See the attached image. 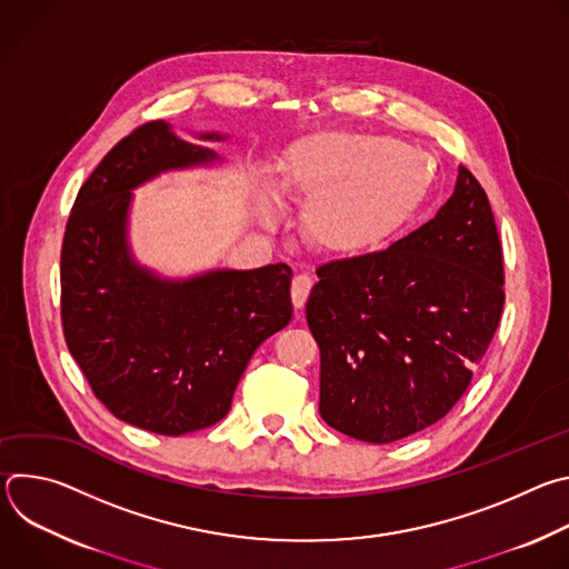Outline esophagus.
<instances>
[{"mask_svg": "<svg viewBox=\"0 0 569 569\" xmlns=\"http://www.w3.org/2000/svg\"><path fill=\"white\" fill-rule=\"evenodd\" d=\"M310 288H312V279L308 274H297L292 279V303H295V308H303Z\"/></svg>", "mask_w": 569, "mask_h": 569, "instance_id": "esophagus-1", "label": "esophagus"}]
</instances>
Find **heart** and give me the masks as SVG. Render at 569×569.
<instances>
[{
    "label": "heart",
    "instance_id": "obj_1",
    "mask_svg": "<svg viewBox=\"0 0 569 569\" xmlns=\"http://www.w3.org/2000/svg\"><path fill=\"white\" fill-rule=\"evenodd\" d=\"M423 150L385 137L319 132L290 146L277 176L281 193L306 202V231L323 248L356 252L400 227L426 193ZM277 196L261 187L259 211L277 216Z\"/></svg>",
    "mask_w": 569,
    "mask_h": 569
}]
</instances>
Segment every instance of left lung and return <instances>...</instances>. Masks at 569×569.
Here are the masks:
<instances>
[{"label": "left lung", "instance_id": "obj_1", "mask_svg": "<svg viewBox=\"0 0 569 569\" xmlns=\"http://www.w3.org/2000/svg\"><path fill=\"white\" fill-rule=\"evenodd\" d=\"M306 319L319 345V415L391 443L443 419L470 385L505 306L493 211L459 167L452 198L382 252L317 270Z\"/></svg>", "mask_w": 569, "mask_h": 569}]
</instances>
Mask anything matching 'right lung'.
Segmentation results:
<instances>
[{"label":"right lung","mask_w":569,"mask_h":569,"mask_svg":"<svg viewBox=\"0 0 569 569\" xmlns=\"http://www.w3.org/2000/svg\"><path fill=\"white\" fill-rule=\"evenodd\" d=\"M216 161L218 152L184 141L167 121L139 126L80 187L62 240L69 353L117 419L167 437L218 423L254 351L292 317L286 263L169 279L130 250L132 191L161 173Z\"/></svg>","instance_id":"add662e5"}]
</instances>
